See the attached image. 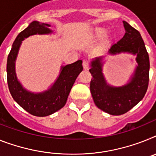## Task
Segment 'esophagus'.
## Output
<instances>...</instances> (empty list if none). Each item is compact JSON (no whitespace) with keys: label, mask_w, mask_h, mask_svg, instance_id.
Masks as SVG:
<instances>
[{"label":"esophagus","mask_w":156,"mask_h":156,"mask_svg":"<svg viewBox=\"0 0 156 156\" xmlns=\"http://www.w3.org/2000/svg\"><path fill=\"white\" fill-rule=\"evenodd\" d=\"M82 66H83V68H84L85 70H87V69L90 67V62L86 59L83 60V62H82Z\"/></svg>","instance_id":"esophagus-1"}]
</instances>
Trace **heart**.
<instances>
[{
  "instance_id": "obj_1",
  "label": "heart",
  "mask_w": 156,
  "mask_h": 156,
  "mask_svg": "<svg viewBox=\"0 0 156 156\" xmlns=\"http://www.w3.org/2000/svg\"><path fill=\"white\" fill-rule=\"evenodd\" d=\"M105 33H106V30L105 28H97L93 31L91 36L94 39H99V38L103 37L105 35Z\"/></svg>"
}]
</instances>
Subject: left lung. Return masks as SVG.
<instances>
[{"label": "left lung", "mask_w": 156, "mask_h": 156, "mask_svg": "<svg viewBox=\"0 0 156 156\" xmlns=\"http://www.w3.org/2000/svg\"><path fill=\"white\" fill-rule=\"evenodd\" d=\"M125 34L116 44H112L108 53L111 55L129 52L136 55L138 66L130 82L120 87L107 85L102 73V57L91 62L90 72L93 76L90 92L97 106L111 115L124 114L144 97L148 87L149 56L140 33L126 21H123Z\"/></svg>", "instance_id": "1"}]
</instances>
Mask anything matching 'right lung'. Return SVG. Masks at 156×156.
Returning a JSON list of instances; mask_svg holds the SVG:
<instances>
[{
	"label": "right lung",
	"instance_id": "1",
	"mask_svg": "<svg viewBox=\"0 0 156 156\" xmlns=\"http://www.w3.org/2000/svg\"><path fill=\"white\" fill-rule=\"evenodd\" d=\"M48 23L31 22L16 38L7 60V82L12 97L18 104L30 114L36 116H46L52 114L66 105L68 95L76 78L83 70L82 61L62 66L58 79L51 89L40 94L28 92L17 81L15 72V61L22 40L36 34L52 32Z\"/></svg>",
	"mask_w": 156,
	"mask_h": 156
}]
</instances>
